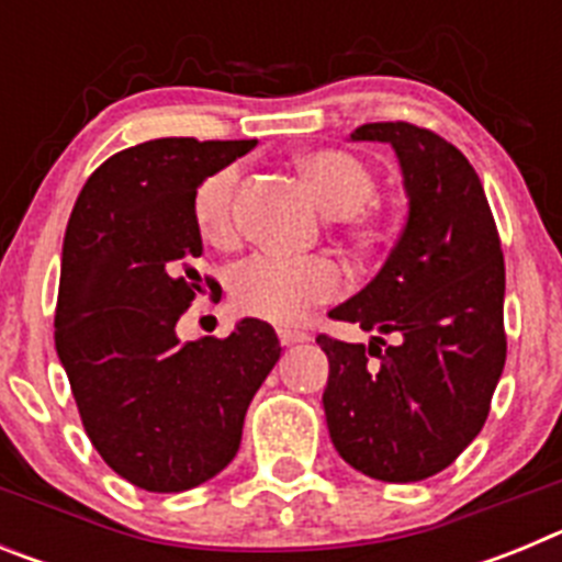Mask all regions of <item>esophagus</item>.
<instances>
[{
    "label": "esophagus",
    "instance_id": "obj_1",
    "mask_svg": "<svg viewBox=\"0 0 562 562\" xmlns=\"http://www.w3.org/2000/svg\"><path fill=\"white\" fill-rule=\"evenodd\" d=\"M278 340H281V346H297V342L310 340V335L297 329H278Z\"/></svg>",
    "mask_w": 562,
    "mask_h": 562
}]
</instances>
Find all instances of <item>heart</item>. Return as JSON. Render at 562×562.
I'll return each instance as SVG.
<instances>
[{
	"label": "heart",
	"instance_id": "heart-1",
	"mask_svg": "<svg viewBox=\"0 0 562 562\" xmlns=\"http://www.w3.org/2000/svg\"><path fill=\"white\" fill-rule=\"evenodd\" d=\"M297 171L304 173L326 213L357 231L366 227V205L374 196V177L366 162L340 148H317L297 157ZM236 182L238 171L227 166L202 180L193 193V222L207 245L225 247L233 241ZM342 286L346 276L340 265L326 256L297 258L258 252L231 272V297L236 310L272 324H295L312 306L340 295Z\"/></svg>",
	"mask_w": 562,
	"mask_h": 562
}]
</instances>
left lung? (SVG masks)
<instances>
[{
    "mask_svg": "<svg viewBox=\"0 0 562 562\" xmlns=\"http://www.w3.org/2000/svg\"><path fill=\"white\" fill-rule=\"evenodd\" d=\"M351 140L391 143L408 222L366 290L329 317L396 335L342 342L329 357L326 425L342 461L376 481L430 479L481 434L506 360L504 252L479 173L414 123H366Z\"/></svg>",
    "mask_w": 562,
    "mask_h": 562,
    "instance_id": "8db88e82",
    "label": "left lung"
}]
</instances>
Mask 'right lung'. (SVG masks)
I'll list each match as a JSON object with an SVG mask.
<instances>
[{
	"mask_svg": "<svg viewBox=\"0 0 562 562\" xmlns=\"http://www.w3.org/2000/svg\"><path fill=\"white\" fill-rule=\"evenodd\" d=\"M256 140L160 137L112 154L69 216L56 351L89 441L121 479L182 493L222 473L281 357L258 317L182 342L177 321L220 284L196 272L193 193Z\"/></svg>",
	"mask_w": 562,
	"mask_h": 562,
	"instance_id": "right-lung-1",
	"label": "right lung"
}]
</instances>
